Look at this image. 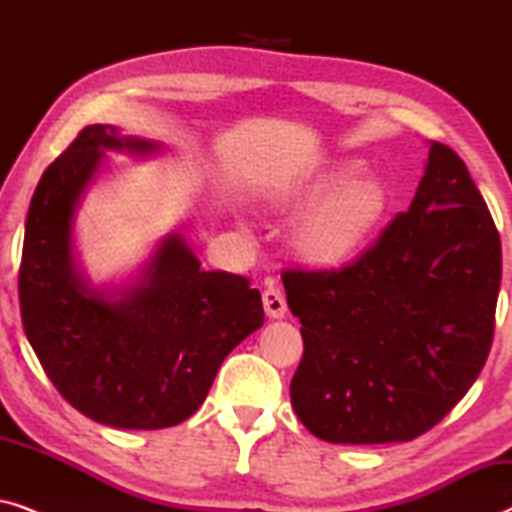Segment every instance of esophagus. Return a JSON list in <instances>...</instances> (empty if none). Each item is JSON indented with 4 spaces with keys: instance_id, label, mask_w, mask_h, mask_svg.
I'll use <instances>...</instances> for the list:
<instances>
[{
    "instance_id": "obj_1",
    "label": "esophagus",
    "mask_w": 512,
    "mask_h": 512,
    "mask_svg": "<svg viewBox=\"0 0 512 512\" xmlns=\"http://www.w3.org/2000/svg\"><path fill=\"white\" fill-rule=\"evenodd\" d=\"M263 307H265V314L272 319H282L286 314V298L279 286H265L263 291Z\"/></svg>"
}]
</instances>
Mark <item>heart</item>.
<instances>
[{"mask_svg": "<svg viewBox=\"0 0 512 512\" xmlns=\"http://www.w3.org/2000/svg\"><path fill=\"white\" fill-rule=\"evenodd\" d=\"M361 172L356 160L324 165L293 193V207L308 205L293 228V247L314 268L338 270L356 261L387 221V186Z\"/></svg>", "mask_w": 512, "mask_h": 512, "instance_id": "obj_1", "label": "heart"}]
</instances>
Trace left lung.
I'll use <instances>...</instances> for the list:
<instances>
[{"mask_svg": "<svg viewBox=\"0 0 512 512\" xmlns=\"http://www.w3.org/2000/svg\"><path fill=\"white\" fill-rule=\"evenodd\" d=\"M303 359L291 403L328 443H403L478 380L494 340L501 237L464 160L433 142L408 212L338 270L282 272Z\"/></svg>", "mask_w": 512, "mask_h": 512, "instance_id": "left-lung-1", "label": "left lung"}]
</instances>
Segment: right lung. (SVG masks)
Here are the masks:
<instances>
[{
	"instance_id": "1",
	"label": "right lung",
	"mask_w": 512,
	"mask_h": 512,
	"mask_svg": "<svg viewBox=\"0 0 512 512\" xmlns=\"http://www.w3.org/2000/svg\"><path fill=\"white\" fill-rule=\"evenodd\" d=\"M104 149L149 153L156 144L88 125L46 167L25 221L20 317L48 380L81 415L165 429L200 408L223 359L263 326L261 291L242 275L200 270L177 235L121 300L88 289L74 265L72 219Z\"/></svg>"
}]
</instances>
